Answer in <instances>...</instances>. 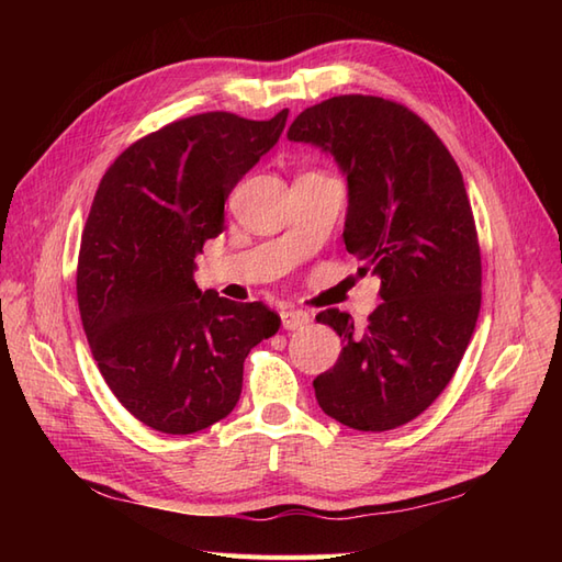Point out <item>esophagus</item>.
Instances as JSON below:
<instances>
[{
    "instance_id": "1",
    "label": "esophagus",
    "mask_w": 562,
    "mask_h": 562,
    "mask_svg": "<svg viewBox=\"0 0 562 562\" xmlns=\"http://www.w3.org/2000/svg\"><path fill=\"white\" fill-rule=\"evenodd\" d=\"M280 318H282V328L284 330L304 328L308 321H312V316H308L306 312H302V308H284V312H280Z\"/></svg>"
}]
</instances>
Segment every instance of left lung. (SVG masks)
Masks as SVG:
<instances>
[{"mask_svg": "<svg viewBox=\"0 0 562 562\" xmlns=\"http://www.w3.org/2000/svg\"><path fill=\"white\" fill-rule=\"evenodd\" d=\"M288 137L328 151L348 178L345 248L381 278V302L314 379L321 411L362 432L415 420L447 389L481 312V246L463 176L435 130L405 105L348 93L294 117ZM362 268V270H367Z\"/></svg>", "mask_w": 562, "mask_h": 562, "instance_id": "obj_1", "label": "left lung"}]
</instances>
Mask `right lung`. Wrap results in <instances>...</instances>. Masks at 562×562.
Returning <instances> with one entry per match:
<instances>
[{
    "instance_id": "1",
    "label": "right lung",
    "mask_w": 562,
    "mask_h": 562,
    "mask_svg": "<svg viewBox=\"0 0 562 562\" xmlns=\"http://www.w3.org/2000/svg\"><path fill=\"white\" fill-rule=\"evenodd\" d=\"M270 121L200 113L137 139L101 178L81 234L77 302L105 384L139 423L193 435L234 411L244 360L274 336L260 302L200 292L195 256L234 186L280 139Z\"/></svg>"
}]
</instances>
